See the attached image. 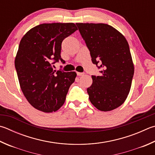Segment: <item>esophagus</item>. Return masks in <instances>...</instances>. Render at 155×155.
<instances>
[{
  "label": "esophagus",
  "mask_w": 155,
  "mask_h": 155,
  "mask_svg": "<svg viewBox=\"0 0 155 155\" xmlns=\"http://www.w3.org/2000/svg\"><path fill=\"white\" fill-rule=\"evenodd\" d=\"M77 74L78 76H83L84 75V73L83 72H77Z\"/></svg>",
  "instance_id": "esophagus-1"
}]
</instances>
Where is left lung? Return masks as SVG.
<instances>
[{
  "label": "left lung",
  "mask_w": 155,
  "mask_h": 155,
  "mask_svg": "<svg viewBox=\"0 0 155 155\" xmlns=\"http://www.w3.org/2000/svg\"><path fill=\"white\" fill-rule=\"evenodd\" d=\"M89 50L93 64L101 76L92 75L87 88L90 102L101 111H110L122 105L130 91L134 66L125 38L106 24L77 23Z\"/></svg>",
  "instance_id": "left-lung-1"
}]
</instances>
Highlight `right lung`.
Wrapping results in <instances>:
<instances>
[{"label":"right lung","instance_id":"1","mask_svg":"<svg viewBox=\"0 0 155 155\" xmlns=\"http://www.w3.org/2000/svg\"><path fill=\"white\" fill-rule=\"evenodd\" d=\"M77 30L73 23L38 25L30 30L19 43L15 67L19 85L28 102L44 112H55L64 104L77 73L53 70L61 61V43Z\"/></svg>","mask_w":155,"mask_h":155}]
</instances>
